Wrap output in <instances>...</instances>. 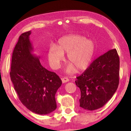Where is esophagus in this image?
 I'll list each match as a JSON object with an SVG mask.
<instances>
[{
    "label": "esophagus",
    "instance_id": "34e87169",
    "mask_svg": "<svg viewBox=\"0 0 131 131\" xmlns=\"http://www.w3.org/2000/svg\"><path fill=\"white\" fill-rule=\"evenodd\" d=\"M69 81V79L68 77H63V78H62V81L63 83H66V82H68Z\"/></svg>",
    "mask_w": 131,
    "mask_h": 131
}]
</instances>
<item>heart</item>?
Here are the masks:
<instances>
[{"instance_id":"b5f03b06","label":"heart","mask_w":131,"mask_h":131,"mask_svg":"<svg viewBox=\"0 0 131 131\" xmlns=\"http://www.w3.org/2000/svg\"><path fill=\"white\" fill-rule=\"evenodd\" d=\"M95 44L91 40L84 38L78 35H68L61 37L56 46L49 48L47 57L50 65L58 68L64 59V54L67 53L69 62L66 72L73 73L87 69L94 56Z\"/></svg>"}]
</instances>
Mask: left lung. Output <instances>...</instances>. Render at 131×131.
<instances>
[{"label": "left lung", "instance_id": "left-lung-1", "mask_svg": "<svg viewBox=\"0 0 131 131\" xmlns=\"http://www.w3.org/2000/svg\"><path fill=\"white\" fill-rule=\"evenodd\" d=\"M119 69L116 49L108 51L93 61L75 81L81 92L80 106L91 111L103 107L118 88Z\"/></svg>", "mask_w": 131, "mask_h": 131}]
</instances>
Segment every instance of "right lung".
<instances>
[{"label":"right lung","mask_w":131,"mask_h":131,"mask_svg":"<svg viewBox=\"0 0 131 131\" xmlns=\"http://www.w3.org/2000/svg\"><path fill=\"white\" fill-rule=\"evenodd\" d=\"M31 31L19 36L12 55L10 78L19 100L31 112L47 114L57 108L55 94L62 81L54 72L46 69L34 55L29 39Z\"/></svg>","instance_id":"right-lung-1"}]
</instances>
